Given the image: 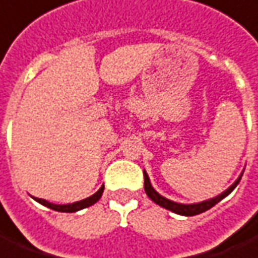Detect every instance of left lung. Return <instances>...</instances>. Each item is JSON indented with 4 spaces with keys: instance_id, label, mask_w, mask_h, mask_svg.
I'll use <instances>...</instances> for the list:
<instances>
[{
    "instance_id": "8db88e82",
    "label": "left lung",
    "mask_w": 258,
    "mask_h": 258,
    "mask_svg": "<svg viewBox=\"0 0 258 258\" xmlns=\"http://www.w3.org/2000/svg\"><path fill=\"white\" fill-rule=\"evenodd\" d=\"M242 174L243 172L240 173V176L235 180V183L232 185H229L225 191H222L219 196L217 197H212L208 198V200H204V201H201V203H194V204H181V203H174L172 200H169V198L163 197V196H160L159 192L155 190L152 184H151V180H149V176H148V173L145 172V169H144V177H145V183H144V188H145V192H147V196L152 201H154L155 204L160 205V207H163V208H166V210L172 211L174 214H179V215H183V217H192V215H198V214H201V212H205V211H208L210 208H212L214 205L218 204L221 200L226 197V196H229L230 192L235 190V187L239 184V181L242 179Z\"/></svg>"
}]
</instances>
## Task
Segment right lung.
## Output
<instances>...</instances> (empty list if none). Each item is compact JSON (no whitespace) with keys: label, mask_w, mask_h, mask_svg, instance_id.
<instances>
[{"label":"right lung","mask_w":258,"mask_h":258,"mask_svg":"<svg viewBox=\"0 0 258 258\" xmlns=\"http://www.w3.org/2000/svg\"><path fill=\"white\" fill-rule=\"evenodd\" d=\"M104 190V184L99 188L98 191L95 192L93 196L88 198H84V200H81V201H77V203H73V204H53V203H48L46 200H43V198H36L33 197V200H36L37 203H40L41 205H44V207H47V208H51L54 211H58V212H77V211L84 210V208H88V207H91L95 203H98L99 198L102 197V194H103Z\"/></svg>","instance_id":"right-lung-1"}]
</instances>
